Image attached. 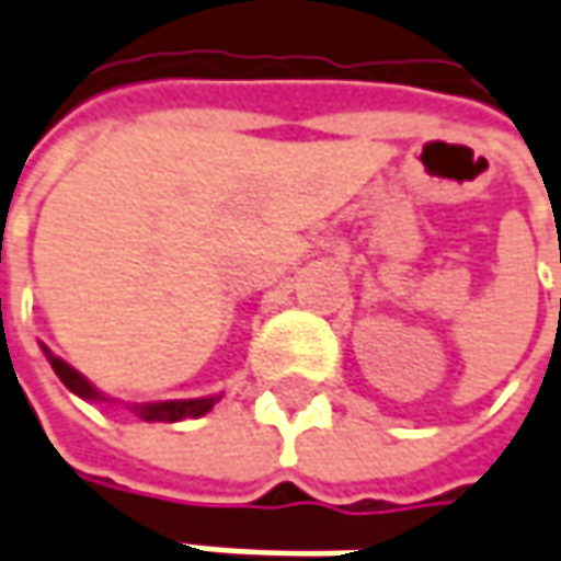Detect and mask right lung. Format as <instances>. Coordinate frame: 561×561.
I'll return each instance as SVG.
<instances>
[{"mask_svg": "<svg viewBox=\"0 0 561 561\" xmlns=\"http://www.w3.org/2000/svg\"><path fill=\"white\" fill-rule=\"evenodd\" d=\"M51 359V369H55V376L65 381V388H70L73 394H80L83 400H107L102 397L92 385H89L87 378L80 376L77 369H70L65 359L49 357ZM220 397H198V400H164V403H136L133 410L142 415L146 422H180V419H198L207 410H214V403H217Z\"/></svg>", "mask_w": 561, "mask_h": 561, "instance_id": "1", "label": "right lung"}]
</instances>
